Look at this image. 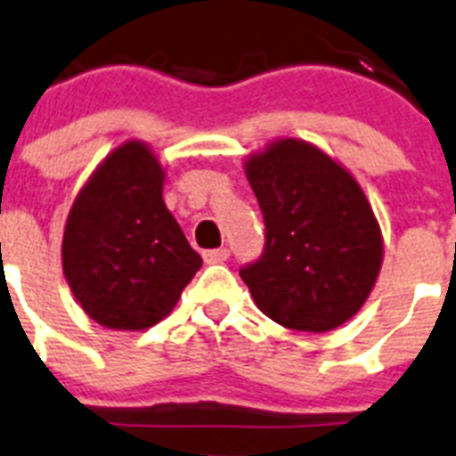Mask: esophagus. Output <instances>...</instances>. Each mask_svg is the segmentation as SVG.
Wrapping results in <instances>:
<instances>
[{
  "label": "esophagus",
  "instance_id": "34e87169",
  "mask_svg": "<svg viewBox=\"0 0 456 456\" xmlns=\"http://www.w3.org/2000/svg\"><path fill=\"white\" fill-rule=\"evenodd\" d=\"M228 248H212V251H205L202 254V258H205V263H209V265H214V263H224V260H228Z\"/></svg>",
  "mask_w": 456,
  "mask_h": 456
}]
</instances>
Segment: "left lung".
Here are the masks:
<instances>
[{
    "label": "left lung",
    "instance_id": "obj_1",
    "mask_svg": "<svg viewBox=\"0 0 456 456\" xmlns=\"http://www.w3.org/2000/svg\"><path fill=\"white\" fill-rule=\"evenodd\" d=\"M265 219V254L240 270L267 318L330 332L355 316L383 265V232L362 186L321 147L276 138L244 159Z\"/></svg>",
    "mask_w": 456,
    "mask_h": 456
}]
</instances>
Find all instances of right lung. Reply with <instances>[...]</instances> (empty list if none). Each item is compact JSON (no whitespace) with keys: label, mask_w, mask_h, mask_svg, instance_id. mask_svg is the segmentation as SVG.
<instances>
[{"label":"right lung","mask_w":456,"mask_h":456,"mask_svg":"<svg viewBox=\"0 0 456 456\" xmlns=\"http://www.w3.org/2000/svg\"><path fill=\"white\" fill-rule=\"evenodd\" d=\"M163 182L154 150L126 140L89 175L66 216V283L108 330L138 332L161 322L202 265L163 202Z\"/></svg>","instance_id":"add662e5"}]
</instances>
